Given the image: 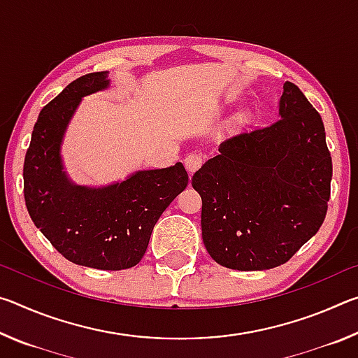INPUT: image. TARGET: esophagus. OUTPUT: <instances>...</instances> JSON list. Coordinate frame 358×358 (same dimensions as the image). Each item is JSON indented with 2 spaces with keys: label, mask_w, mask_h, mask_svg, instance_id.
I'll use <instances>...</instances> for the list:
<instances>
[{
  "label": "esophagus",
  "mask_w": 358,
  "mask_h": 358,
  "mask_svg": "<svg viewBox=\"0 0 358 358\" xmlns=\"http://www.w3.org/2000/svg\"><path fill=\"white\" fill-rule=\"evenodd\" d=\"M203 164V156L201 153H189L185 157V167L189 173H194Z\"/></svg>",
  "instance_id": "34e87169"
}]
</instances>
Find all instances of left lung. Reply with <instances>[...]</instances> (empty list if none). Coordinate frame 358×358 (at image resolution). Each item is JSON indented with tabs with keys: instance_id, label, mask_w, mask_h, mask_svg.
I'll return each instance as SVG.
<instances>
[{
	"instance_id": "1",
	"label": "left lung",
	"mask_w": 358,
	"mask_h": 358,
	"mask_svg": "<svg viewBox=\"0 0 358 358\" xmlns=\"http://www.w3.org/2000/svg\"><path fill=\"white\" fill-rule=\"evenodd\" d=\"M330 181L322 118L286 82L280 118L227 138L220 155L194 173L211 259L240 271L286 264L322 226Z\"/></svg>"
}]
</instances>
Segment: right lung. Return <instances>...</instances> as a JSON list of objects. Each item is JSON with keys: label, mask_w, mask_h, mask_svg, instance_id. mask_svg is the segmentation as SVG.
I'll return each mask as SVG.
<instances>
[{"label": "right lung", "mask_w": 358, "mask_h": 358, "mask_svg": "<svg viewBox=\"0 0 358 358\" xmlns=\"http://www.w3.org/2000/svg\"><path fill=\"white\" fill-rule=\"evenodd\" d=\"M107 85L106 72L82 76L42 108L23 162V196L34 226L62 256L92 268L124 270L141 262L155 224L189 178L177 162L102 189L69 183L59 159L63 132L82 96Z\"/></svg>", "instance_id": "add662e5"}]
</instances>
